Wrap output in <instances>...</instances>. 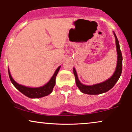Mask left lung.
<instances>
[{
    "mask_svg": "<svg viewBox=\"0 0 132 132\" xmlns=\"http://www.w3.org/2000/svg\"><path fill=\"white\" fill-rule=\"evenodd\" d=\"M114 36L116 38V48L117 51V63L116 69L115 71V72L113 73L112 76L110 79H109L107 81L99 83V84H94L92 86H86L81 84V82L79 81L78 76H77L76 71L75 68H73V72L75 76L76 79V85L78 87V88L80 89V90L82 93L87 94H91V95H96L104 93V92H107L110 89H112L114 86L115 84L117 82L118 80L121 76L122 71V55L121 50L120 49L119 42L117 38L116 35L114 33Z\"/></svg>",
    "mask_w": 132,
    "mask_h": 132,
    "instance_id": "obj_1",
    "label": "left lung"
}]
</instances>
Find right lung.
<instances>
[{
  "label": "right lung",
  "instance_id": "right-lung-1",
  "mask_svg": "<svg viewBox=\"0 0 132 132\" xmlns=\"http://www.w3.org/2000/svg\"><path fill=\"white\" fill-rule=\"evenodd\" d=\"M61 66H59L56 70L55 72L54 73L53 76L50 81L48 82L47 84H45V86H42L40 87H36V88H32V87H25L20 84H19L16 83L13 78H12L11 75H10V71L9 69V78H10V81L13 84V86L16 87L20 92H22L23 94H24L26 96L30 98H40L42 97L46 96V95H49L52 92L54 86H55V79L56 77L57 72H58Z\"/></svg>",
  "mask_w": 132,
  "mask_h": 132
}]
</instances>
